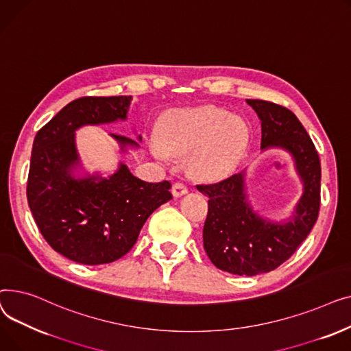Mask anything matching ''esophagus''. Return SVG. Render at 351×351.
<instances>
[{
  "label": "esophagus",
  "instance_id": "34e87169",
  "mask_svg": "<svg viewBox=\"0 0 351 351\" xmlns=\"http://www.w3.org/2000/svg\"><path fill=\"white\" fill-rule=\"evenodd\" d=\"M172 193H173V196H175V197L183 196V195H186V193H188V188H186L185 183H182V182H176L175 185L172 186Z\"/></svg>",
  "mask_w": 351,
  "mask_h": 351
}]
</instances>
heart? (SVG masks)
I'll return each mask as SVG.
<instances>
[{"mask_svg": "<svg viewBox=\"0 0 351 351\" xmlns=\"http://www.w3.org/2000/svg\"><path fill=\"white\" fill-rule=\"evenodd\" d=\"M249 138L246 122L225 109L205 105L179 109L166 117L158 131L154 154L189 156V171L200 179L223 176L241 155Z\"/></svg>", "mask_w": 351, "mask_h": 351, "instance_id": "heart-1", "label": "heart"}]
</instances>
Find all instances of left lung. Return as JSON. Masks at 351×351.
<instances>
[{
	"mask_svg": "<svg viewBox=\"0 0 351 351\" xmlns=\"http://www.w3.org/2000/svg\"><path fill=\"white\" fill-rule=\"evenodd\" d=\"M262 123V149L278 146L294 159L303 195L289 222L273 223L247 202L245 172L212 185H196L209 196L204 247L220 270L254 276L279 267L298 250L319 217L322 166L306 129L287 108L262 99H246Z\"/></svg>",
	"mask_w": 351,
	"mask_h": 351,
	"instance_id": "1",
	"label": "left lung"
}]
</instances>
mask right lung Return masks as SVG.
Returning <instances> with one entry per match:
<instances>
[{
  "label": "right lung",
  "mask_w": 351,
  "mask_h": 351,
  "mask_svg": "<svg viewBox=\"0 0 351 351\" xmlns=\"http://www.w3.org/2000/svg\"><path fill=\"white\" fill-rule=\"evenodd\" d=\"M131 101L126 95L75 99L35 135L28 205L48 245L77 263L94 266L118 261L134 247L146 219L172 199L168 180L145 182L122 162L108 178L72 175L80 165L77 129L126 119ZM110 135L122 151L139 146L126 136Z\"/></svg>",
  "instance_id": "obj_1"
}]
</instances>
